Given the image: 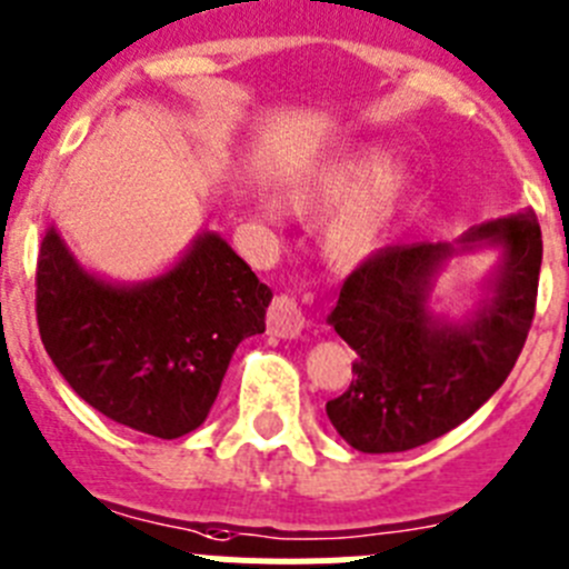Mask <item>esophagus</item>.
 I'll return each mask as SVG.
<instances>
[{"label":"esophagus","instance_id":"esophagus-1","mask_svg":"<svg viewBox=\"0 0 569 569\" xmlns=\"http://www.w3.org/2000/svg\"><path fill=\"white\" fill-rule=\"evenodd\" d=\"M305 330V312L290 296H276L268 307V332L276 338H299Z\"/></svg>","mask_w":569,"mask_h":569}]
</instances>
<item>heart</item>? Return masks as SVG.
Masks as SVG:
<instances>
[{"label":"heart","mask_w":569,"mask_h":569,"mask_svg":"<svg viewBox=\"0 0 569 569\" xmlns=\"http://www.w3.org/2000/svg\"><path fill=\"white\" fill-rule=\"evenodd\" d=\"M389 146H369L301 182L290 206L305 217L332 211L321 244L330 262L361 264L383 250L417 197V174Z\"/></svg>","instance_id":"obj_1"}]
</instances>
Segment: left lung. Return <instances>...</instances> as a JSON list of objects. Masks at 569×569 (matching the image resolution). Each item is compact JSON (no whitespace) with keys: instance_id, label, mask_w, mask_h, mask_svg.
I'll return each mask as SVG.
<instances>
[{"instance_id":"8db88e82","label":"left lung","mask_w":569,"mask_h":569,"mask_svg":"<svg viewBox=\"0 0 569 569\" xmlns=\"http://www.w3.org/2000/svg\"><path fill=\"white\" fill-rule=\"evenodd\" d=\"M491 249L478 299L451 317L436 279L451 258ZM541 228L530 208L471 226L455 242L383 248L343 281L327 325L356 349V380L327 403L363 455L409 451L457 429L505 383L536 310Z\"/></svg>"}]
</instances>
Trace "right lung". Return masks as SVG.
Listing matches in <instances>:
<instances>
[{
	"instance_id": "add662e5",
	"label": "right lung",
	"mask_w": 569,
	"mask_h": 569,
	"mask_svg": "<svg viewBox=\"0 0 569 569\" xmlns=\"http://www.w3.org/2000/svg\"><path fill=\"white\" fill-rule=\"evenodd\" d=\"M268 284L217 231H200L160 273H96L50 226L36 268L41 343L72 392L143 435H189L220 395L233 349L264 332Z\"/></svg>"
}]
</instances>
